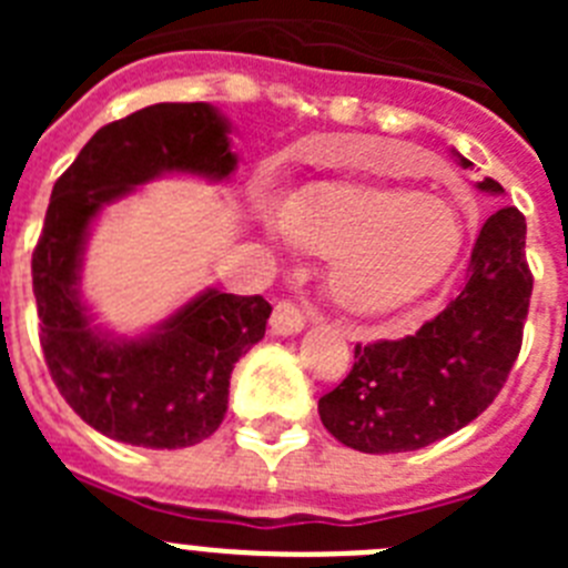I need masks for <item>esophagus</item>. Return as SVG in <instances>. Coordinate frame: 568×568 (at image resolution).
Wrapping results in <instances>:
<instances>
[{"label": "esophagus", "instance_id": "34e87169", "mask_svg": "<svg viewBox=\"0 0 568 568\" xmlns=\"http://www.w3.org/2000/svg\"><path fill=\"white\" fill-rule=\"evenodd\" d=\"M304 313H301L295 304L290 301H278L273 310V318H270V327H273L275 335H298L304 329Z\"/></svg>", "mask_w": 568, "mask_h": 568}]
</instances>
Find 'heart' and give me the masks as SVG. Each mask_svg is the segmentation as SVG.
I'll list each match as a JSON object with an SVG mask.
<instances>
[{
    "instance_id": "1",
    "label": "heart",
    "mask_w": 568,
    "mask_h": 568,
    "mask_svg": "<svg viewBox=\"0 0 568 568\" xmlns=\"http://www.w3.org/2000/svg\"><path fill=\"white\" fill-rule=\"evenodd\" d=\"M273 235L329 261V298L353 318L413 307L449 275L464 247V227L449 204L364 182L298 190L278 207Z\"/></svg>"
}]
</instances>
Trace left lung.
<instances>
[{"instance_id":"1","label":"left lung","mask_w":568,"mask_h":568,"mask_svg":"<svg viewBox=\"0 0 568 568\" xmlns=\"http://www.w3.org/2000/svg\"><path fill=\"white\" fill-rule=\"evenodd\" d=\"M460 168L469 159L453 148ZM480 193L504 195L495 179ZM526 222L500 207L480 227L466 284L415 335L355 346L353 373L318 400L321 424L358 453H413L478 418L506 384L529 313Z\"/></svg>"}]
</instances>
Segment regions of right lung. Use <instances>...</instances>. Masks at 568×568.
I'll return each mask as SVG.
<instances>
[{"mask_svg": "<svg viewBox=\"0 0 568 568\" xmlns=\"http://www.w3.org/2000/svg\"><path fill=\"white\" fill-rule=\"evenodd\" d=\"M233 124L207 102L150 104L108 124L50 195L33 250V295L44 361L73 413L97 433L148 449L202 444L227 415L230 375L273 313L261 295L204 287L144 333L99 324L82 267L104 207L164 175L227 182L239 168Z\"/></svg>", "mask_w": 568, "mask_h": 568, "instance_id": "obj_1", "label": "right lung"}]
</instances>
